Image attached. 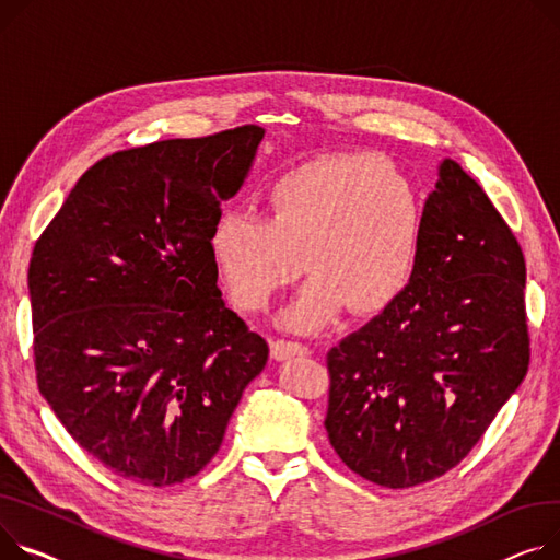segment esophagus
Returning <instances> with one entry per match:
<instances>
[{
	"mask_svg": "<svg viewBox=\"0 0 560 560\" xmlns=\"http://www.w3.org/2000/svg\"><path fill=\"white\" fill-rule=\"evenodd\" d=\"M308 347L300 342H290V340H275L272 342V355L275 360H288L294 355H308Z\"/></svg>",
	"mask_w": 560,
	"mask_h": 560,
	"instance_id": "34e87169",
	"label": "esophagus"
}]
</instances>
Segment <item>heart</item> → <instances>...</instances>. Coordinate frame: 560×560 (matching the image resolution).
<instances>
[{"label": "heart", "mask_w": 560, "mask_h": 560, "mask_svg": "<svg viewBox=\"0 0 560 560\" xmlns=\"http://www.w3.org/2000/svg\"><path fill=\"white\" fill-rule=\"evenodd\" d=\"M270 218L225 211L211 254L234 302L266 308L302 275H315L281 324L319 330L347 304L355 313L389 306L412 281L423 243V205L396 171L371 155H332L283 173L270 186Z\"/></svg>", "instance_id": "heart-1"}]
</instances>
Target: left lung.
Masks as SVG:
<instances>
[{"label":"left lung","mask_w":560,"mask_h":560,"mask_svg":"<svg viewBox=\"0 0 560 560\" xmlns=\"http://www.w3.org/2000/svg\"><path fill=\"white\" fill-rule=\"evenodd\" d=\"M525 256L455 162L439 164L409 285L326 353V432L340 459L385 489L455 468L529 366Z\"/></svg>","instance_id":"8db88e82"}]
</instances>
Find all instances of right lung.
Returning <instances> with one entry per match:
<instances>
[{
    "instance_id": "right-lung-1",
    "label": "right lung",
    "mask_w": 560,
    "mask_h": 560,
    "mask_svg": "<svg viewBox=\"0 0 560 560\" xmlns=\"http://www.w3.org/2000/svg\"><path fill=\"white\" fill-rule=\"evenodd\" d=\"M264 135L241 126L103 158L35 243L37 387L88 455L141 487L198 475L268 362L211 254L220 202Z\"/></svg>"
}]
</instances>
